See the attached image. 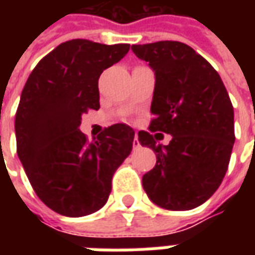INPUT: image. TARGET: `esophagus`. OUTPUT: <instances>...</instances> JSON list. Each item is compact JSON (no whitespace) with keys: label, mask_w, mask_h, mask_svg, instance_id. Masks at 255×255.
<instances>
[{"label":"esophagus","mask_w":255,"mask_h":255,"mask_svg":"<svg viewBox=\"0 0 255 255\" xmlns=\"http://www.w3.org/2000/svg\"><path fill=\"white\" fill-rule=\"evenodd\" d=\"M140 144H139V140H138V135H136V132H135V136H133V147L136 149V147H139Z\"/></svg>","instance_id":"esophagus-1"}]
</instances>
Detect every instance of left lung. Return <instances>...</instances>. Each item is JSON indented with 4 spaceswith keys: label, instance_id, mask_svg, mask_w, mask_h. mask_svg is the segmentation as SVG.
Instances as JSON below:
<instances>
[{
    "label": "left lung",
    "instance_id": "left-lung-1",
    "mask_svg": "<svg viewBox=\"0 0 255 255\" xmlns=\"http://www.w3.org/2000/svg\"><path fill=\"white\" fill-rule=\"evenodd\" d=\"M131 49L155 75L153 120L149 131L138 132L139 143L157 157L142 177L144 191L168 210L197 208L228 169L235 142L230 95L217 71L186 43L160 41ZM155 130L172 134L170 144H157Z\"/></svg>",
    "mask_w": 255,
    "mask_h": 255
}]
</instances>
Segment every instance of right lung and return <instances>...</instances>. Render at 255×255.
Instances as JSON below:
<instances>
[{
  "mask_svg": "<svg viewBox=\"0 0 255 255\" xmlns=\"http://www.w3.org/2000/svg\"><path fill=\"white\" fill-rule=\"evenodd\" d=\"M128 43L72 39L42 58L27 79L16 112L17 155L42 202L68 217L100 210L112 177L132 150L133 129L113 124L90 142L82 115L100 109L98 79L119 63Z\"/></svg>",
  "mask_w": 255,
  "mask_h": 255,
  "instance_id": "right-lung-1",
  "label": "right lung"
}]
</instances>
